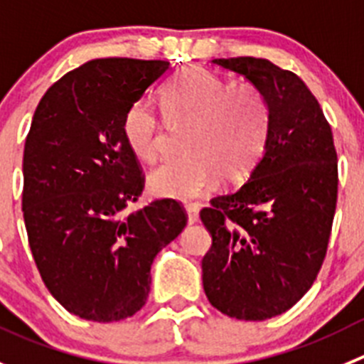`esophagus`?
Instances as JSON below:
<instances>
[{
  "mask_svg": "<svg viewBox=\"0 0 364 364\" xmlns=\"http://www.w3.org/2000/svg\"><path fill=\"white\" fill-rule=\"evenodd\" d=\"M186 219H188V224H196L199 220V208L196 205L186 206Z\"/></svg>",
  "mask_w": 364,
  "mask_h": 364,
  "instance_id": "esophagus-1",
  "label": "esophagus"
}]
</instances>
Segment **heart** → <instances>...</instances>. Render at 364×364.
<instances>
[{"label": "heart", "instance_id": "heart-1", "mask_svg": "<svg viewBox=\"0 0 364 364\" xmlns=\"http://www.w3.org/2000/svg\"><path fill=\"white\" fill-rule=\"evenodd\" d=\"M168 120L188 122L183 145L188 151L165 159L149 176L158 198L192 201L213 188L220 174L239 181L259 161L269 134L266 97L253 84H232L201 68L176 75L161 93ZM125 144L136 158L154 161L161 149V122L154 105L138 100L122 122Z\"/></svg>", "mask_w": 364, "mask_h": 364}]
</instances>
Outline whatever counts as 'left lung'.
Instances as JSON below:
<instances>
[{"instance_id":"left-lung-1","label":"left lung","mask_w":364,"mask_h":364,"mask_svg":"<svg viewBox=\"0 0 364 364\" xmlns=\"http://www.w3.org/2000/svg\"><path fill=\"white\" fill-rule=\"evenodd\" d=\"M212 63L262 91L271 124L250 179L201 210L212 235L203 287L223 314L262 321L289 311L320 273L338 201V154L331 125L298 75L257 57Z\"/></svg>"}]
</instances>
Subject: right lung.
I'll list each match as a JSON object with an SVG mask.
<instances>
[{
    "label": "right lung",
    "mask_w": 364,
    "mask_h": 364,
    "mask_svg": "<svg viewBox=\"0 0 364 364\" xmlns=\"http://www.w3.org/2000/svg\"><path fill=\"white\" fill-rule=\"evenodd\" d=\"M166 60L95 59L57 80L33 113L23 154V217L44 285L71 314L120 321L145 305L156 255L186 226L176 199L124 215L144 190L122 132Z\"/></svg>",
    "instance_id": "obj_1"
}]
</instances>
